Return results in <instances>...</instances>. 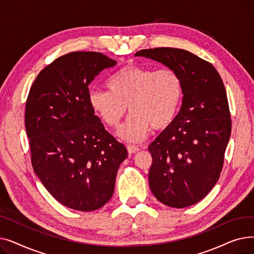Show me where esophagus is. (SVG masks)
Segmentation results:
<instances>
[{"label": "esophagus", "mask_w": 254, "mask_h": 254, "mask_svg": "<svg viewBox=\"0 0 254 254\" xmlns=\"http://www.w3.org/2000/svg\"><path fill=\"white\" fill-rule=\"evenodd\" d=\"M127 148V152H128L129 155L134 154V153H136V152H138L140 150L139 147H137V146H134V145H128Z\"/></svg>", "instance_id": "obj_1"}]
</instances>
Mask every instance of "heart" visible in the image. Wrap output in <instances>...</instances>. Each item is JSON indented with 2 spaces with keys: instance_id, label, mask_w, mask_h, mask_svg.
Listing matches in <instances>:
<instances>
[{
  "instance_id": "heart-1",
  "label": "heart",
  "mask_w": 254,
  "mask_h": 254,
  "mask_svg": "<svg viewBox=\"0 0 254 254\" xmlns=\"http://www.w3.org/2000/svg\"><path fill=\"white\" fill-rule=\"evenodd\" d=\"M109 91L91 90L90 108L109 127H117L128 110L131 116L118 130L128 142H140L151 128L162 130L174 122L183 97L182 81L171 69L154 70L135 64L123 66L107 82Z\"/></svg>"
}]
</instances>
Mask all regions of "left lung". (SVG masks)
Here are the masks:
<instances>
[{
  "label": "left lung",
  "mask_w": 254,
  "mask_h": 254,
  "mask_svg": "<svg viewBox=\"0 0 254 254\" xmlns=\"http://www.w3.org/2000/svg\"><path fill=\"white\" fill-rule=\"evenodd\" d=\"M135 57L161 63L182 81L179 113L149 145V186L159 202L185 208L214 188L223 166L232 122L222 79L212 64L170 47L143 49Z\"/></svg>",
  "instance_id": "obj_1"
}]
</instances>
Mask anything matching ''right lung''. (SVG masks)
Masks as SVG:
<instances>
[{
	"label": "right lung",
	"mask_w": 254,
	"mask_h": 254,
	"mask_svg": "<svg viewBox=\"0 0 254 254\" xmlns=\"http://www.w3.org/2000/svg\"><path fill=\"white\" fill-rule=\"evenodd\" d=\"M116 64L100 52L68 53L39 73L26 100L34 171L57 201L74 210L93 211L108 203L127 157L88 102L90 82Z\"/></svg>",
	"instance_id": "right-lung-1"
}]
</instances>
